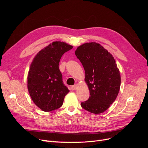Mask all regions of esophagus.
Masks as SVG:
<instances>
[{
  "instance_id": "1",
  "label": "esophagus",
  "mask_w": 148,
  "mask_h": 148,
  "mask_svg": "<svg viewBox=\"0 0 148 148\" xmlns=\"http://www.w3.org/2000/svg\"><path fill=\"white\" fill-rule=\"evenodd\" d=\"M71 88H72V89H73V90H76V89H77V84H74L73 86H71Z\"/></svg>"
}]
</instances>
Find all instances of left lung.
<instances>
[{"label":"left lung","instance_id":"left-lung-1","mask_svg":"<svg viewBox=\"0 0 148 148\" xmlns=\"http://www.w3.org/2000/svg\"><path fill=\"white\" fill-rule=\"evenodd\" d=\"M75 55L83 66L90 95L81 106L92 114L104 112L115 100L120 90L121 78L114 58L99 44L94 42L78 47Z\"/></svg>","mask_w":148,"mask_h":148}]
</instances>
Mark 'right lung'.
<instances>
[{
    "mask_svg": "<svg viewBox=\"0 0 148 148\" xmlns=\"http://www.w3.org/2000/svg\"><path fill=\"white\" fill-rule=\"evenodd\" d=\"M72 48L64 42H53L37 53L30 65L28 91L34 104L44 112L60 108L70 91L62 81L59 64L64 53Z\"/></svg>",
    "mask_w": 148,
    "mask_h": 148,
    "instance_id": "1",
    "label": "right lung"
}]
</instances>
